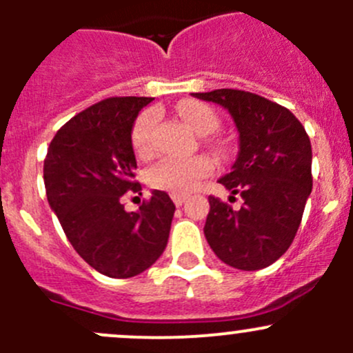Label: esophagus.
<instances>
[{"label": "esophagus", "instance_id": "1", "mask_svg": "<svg viewBox=\"0 0 353 353\" xmlns=\"http://www.w3.org/2000/svg\"><path fill=\"white\" fill-rule=\"evenodd\" d=\"M170 198H172V201H174V205L176 206H181L183 205L184 201H186V194H177V193H172L170 194Z\"/></svg>", "mask_w": 353, "mask_h": 353}]
</instances>
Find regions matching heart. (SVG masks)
<instances>
[{
	"label": "heart",
	"mask_w": 353,
	"mask_h": 353,
	"mask_svg": "<svg viewBox=\"0 0 353 353\" xmlns=\"http://www.w3.org/2000/svg\"><path fill=\"white\" fill-rule=\"evenodd\" d=\"M177 112L199 134L212 133L219 126V116L215 110L199 101L181 102L177 105ZM157 121H159L157 109H147L134 121L133 131H131V143L138 155L147 157L152 154ZM213 169H215V163L210 157L205 155L190 157V159L163 157L148 169L147 181L157 190L186 194L198 186L203 177L210 176Z\"/></svg>",
	"instance_id": "1"
}]
</instances>
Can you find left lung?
Returning <instances> with one entry per match:
<instances>
[{"mask_svg":"<svg viewBox=\"0 0 353 353\" xmlns=\"http://www.w3.org/2000/svg\"><path fill=\"white\" fill-rule=\"evenodd\" d=\"M193 95L225 108L239 131V155L219 183L241 194L243 205L232 210L208 196L206 241L232 268H266L290 248L311 194L307 133L287 108L251 92L219 88Z\"/></svg>","mask_w":353,"mask_h":353,"instance_id":"left-lung-1","label":"left lung"}]
</instances>
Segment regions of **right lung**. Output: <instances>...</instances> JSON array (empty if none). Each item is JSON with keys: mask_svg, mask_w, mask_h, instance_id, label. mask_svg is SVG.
<instances>
[{"mask_svg": "<svg viewBox=\"0 0 353 353\" xmlns=\"http://www.w3.org/2000/svg\"><path fill=\"white\" fill-rule=\"evenodd\" d=\"M152 97H109L61 126L44 160L48 201L68 241L94 270L110 279L140 275L160 258L174 216L165 191H152L138 212L124 194H141L134 177L131 130Z\"/></svg>", "mask_w": 353, "mask_h": 353, "instance_id": "add662e5", "label": "right lung"}]
</instances>
